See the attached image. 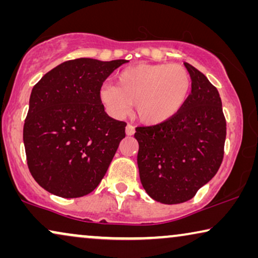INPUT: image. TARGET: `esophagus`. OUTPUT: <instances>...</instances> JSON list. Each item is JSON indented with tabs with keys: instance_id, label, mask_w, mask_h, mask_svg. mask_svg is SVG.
<instances>
[{
	"instance_id": "1",
	"label": "esophagus",
	"mask_w": 258,
	"mask_h": 258,
	"mask_svg": "<svg viewBox=\"0 0 258 258\" xmlns=\"http://www.w3.org/2000/svg\"><path fill=\"white\" fill-rule=\"evenodd\" d=\"M125 134L128 136H132L135 134V126H134L133 124H128L125 126Z\"/></svg>"
}]
</instances>
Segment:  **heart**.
Returning a JSON list of instances; mask_svg holds the SVG:
<instances>
[{"mask_svg":"<svg viewBox=\"0 0 258 258\" xmlns=\"http://www.w3.org/2000/svg\"><path fill=\"white\" fill-rule=\"evenodd\" d=\"M191 79L179 64H141L118 74L117 84L104 82L100 100L114 117H124L135 104L141 121L160 123L174 116L189 96Z\"/></svg>","mask_w":258,"mask_h":258,"instance_id":"b5f03b06","label":"heart"}]
</instances>
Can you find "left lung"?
<instances>
[{
	"instance_id": "8db88e82",
	"label": "left lung",
	"mask_w": 258,
	"mask_h": 258,
	"mask_svg": "<svg viewBox=\"0 0 258 258\" xmlns=\"http://www.w3.org/2000/svg\"><path fill=\"white\" fill-rule=\"evenodd\" d=\"M191 93L170 118L137 126L140 178L151 199L164 204L191 200L216 175L224 156L227 122L216 87L184 63Z\"/></svg>"
}]
</instances>
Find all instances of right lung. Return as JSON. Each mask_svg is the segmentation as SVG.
<instances>
[{
    "instance_id": "right-lung-1",
    "label": "right lung",
    "mask_w": 258,
    "mask_h": 258,
    "mask_svg": "<svg viewBox=\"0 0 258 258\" xmlns=\"http://www.w3.org/2000/svg\"><path fill=\"white\" fill-rule=\"evenodd\" d=\"M126 59L76 58L35 84L23 126L27 164L35 181L64 199L100 184L125 137V122L105 114L100 88Z\"/></svg>"
}]
</instances>
